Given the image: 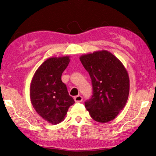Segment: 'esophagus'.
I'll list each match as a JSON object with an SVG mask.
<instances>
[{"label": "esophagus", "mask_w": 156, "mask_h": 156, "mask_svg": "<svg viewBox=\"0 0 156 156\" xmlns=\"http://www.w3.org/2000/svg\"><path fill=\"white\" fill-rule=\"evenodd\" d=\"M74 100L76 102H80L83 101V97H82L80 95H78L74 97Z\"/></svg>", "instance_id": "esophagus-1"}]
</instances>
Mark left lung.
Instances as JSON below:
<instances>
[{"label": "left lung", "mask_w": 156, "mask_h": 156, "mask_svg": "<svg viewBox=\"0 0 156 156\" xmlns=\"http://www.w3.org/2000/svg\"><path fill=\"white\" fill-rule=\"evenodd\" d=\"M80 62L91 80L92 96L84 102L91 117L99 122L114 119L127 101L129 78L119 60L107 51L84 55Z\"/></svg>", "instance_id": "obj_1"}]
</instances>
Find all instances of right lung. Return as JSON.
Here are the masks:
<instances>
[{
	"instance_id": "right-lung-1",
	"label": "right lung",
	"mask_w": 156,
	"mask_h": 156,
	"mask_svg": "<svg viewBox=\"0 0 156 156\" xmlns=\"http://www.w3.org/2000/svg\"><path fill=\"white\" fill-rule=\"evenodd\" d=\"M69 61V56L47 59L36 70L31 80V104L44 120L54 125L62 122L69 108L75 102L61 80Z\"/></svg>"
}]
</instances>
